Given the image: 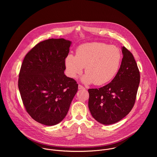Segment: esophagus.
Returning a JSON list of instances; mask_svg holds the SVG:
<instances>
[{
	"label": "esophagus",
	"instance_id": "34e87169",
	"mask_svg": "<svg viewBox=\"0 0 157 157\" xmlns=\"http://www.w3.org/2000/svg\"><path fill=\"white\" fill-rule=\"evenodd\" d=\"M85 88L81 85H78V90H85Z\"/></svg>",
	"mask_w": 157,
	"mask_h": 157
}]
</instances>
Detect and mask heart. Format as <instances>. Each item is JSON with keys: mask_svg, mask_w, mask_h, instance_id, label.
I'll use <instances>...</instances> for the list:
<instances>
[{"mask_svg": "<svg viewBox=\"0 0 157 157\" xmlns=\"http://www.w3.org/2000/svg\"><path fill=\"white\" fill-rule=\"evenodd\" d=\"M121 60L122 54L118 47L92 42L79 46L75 56L67 54L65 66L69 77L76 78L85 67L86 74L82 78L84 83L103 85L116 76Z\"/></svg>", "mask_w": 157, "mask_h": 157, "instance_id": "b5f03b06", "label": "heart"}]
</instances>
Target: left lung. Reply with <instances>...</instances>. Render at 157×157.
<instances>
[{"label":"left lung","mask_w":157,"mask_h":157,"mask_svg":"<svg viewBox=\"0 0 157 157\" xmlns=\"http://www.w3.org/2000/svg\"><path fill=\"white\" fill-rule=\"evenodd\" d=\"M121 49L120 67L111 82L88 90L90 112L95 120L105 125L120 121L132 110L140 83V72L132 54L124 46Z\"/></svg>","instance_id":"1"}]
</instances>
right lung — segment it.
I'll list each match as a JSON object with an SVG mask.
<instances>
[{"label": "right lung", "instance_id": "right-lung-1", "mask_svg": "<svg viewBox=\"0 0 157 157\" xmlns=\"http://www.w3.org/2000/svg\"><path fill=\"white\" fill-rule=\"evenodd\" d=\"M71 44L62 38L46 40L23 59L18 82L23 103L29 115L42 124L61 122L77 92L75 80L64 73Z\"/></svg>", "mask_w": 157, "mask_h": 157}]
</instances>
